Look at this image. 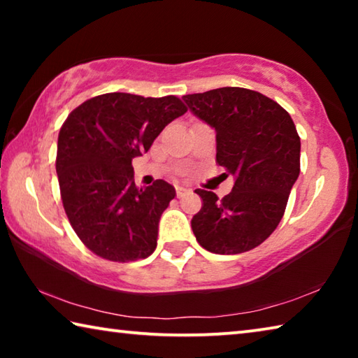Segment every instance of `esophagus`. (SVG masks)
Instances as JSON below:
<instances>
[{
    "label": "esophagus",
    "mask_w": 358,
    "mask_h": 358,
    "mask_svg": "<svg viewBox=\"0 0 358 358\" xmlns=\"http://www.w3.org/2000/svg\"><path fill=\"white\" fill-rule=\"evenodd\" d=\"M175 191H177V196L178 197H183L185 194L189 191V189H186V187H183V186H177V187H175Z\"/></svg>",
    "instance_id": "obj_1"
}]
</instances>
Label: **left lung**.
<instances>
[{
    "label": "left lung",
    "mask_w": 358,
    "mask_h": 358,
    "mask_svg": "<svg viewBox=\"0 0 358 358\" xmlns=\"http://www.w3.org/2000/svg\"><path fill=\"white\" fill-rule=\"evenodd\" d=\"M194 115L216 131V162L235 175L221 201L196 189L202 208L191 227L215 254L251 251L270 237L300 173V137L276 101L248 88L224 87L183 96Z\"/></svg>",
    "instance_id": "8db88e82"
}]
</instances>
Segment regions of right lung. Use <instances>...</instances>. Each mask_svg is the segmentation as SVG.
<instances>
[{
  "mask_svg": "<svg viewBox=\"0 0 358 358\" xmlns=\"http://www.w3.org/2000/svg\"><path fill=\"white\" fill-rule=\"evenodd\" d=\"M186 110L177 96L107 93L68 115L58 134L59 192L72 229L96 256L134 262L156 250L157 224L175 187L156 180L137 189L132 159Z\"/></svg>",
  "mask_w": 358,
  "mask_h": 358,
  "instance_id": "right-lung-1",
  "label": "right lung"
}]
</instances>
